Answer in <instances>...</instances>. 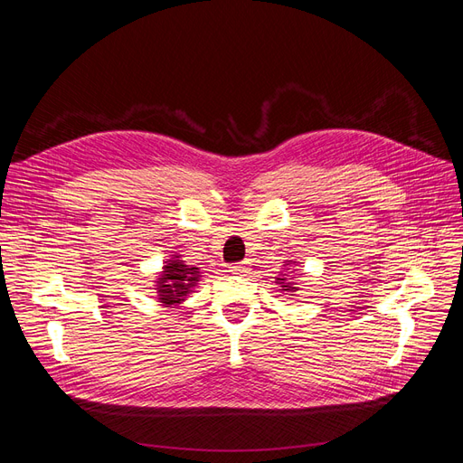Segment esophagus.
<instances>
[{"label":"esophagus","mask_w":463,"mask_h":463,"mask_svg":"<svg viewBox=\"0 0 463 463\" xmlns=\"http://www.w3.org/2000/svg\"><path fill=\"white\" fill-rule=\"evenodd\" d=\"M230 272L232 274H240V276H245L249 272V262L243 260V262H235L230 266Z\"/></svg>","instance_id":"1"}]
</instances>
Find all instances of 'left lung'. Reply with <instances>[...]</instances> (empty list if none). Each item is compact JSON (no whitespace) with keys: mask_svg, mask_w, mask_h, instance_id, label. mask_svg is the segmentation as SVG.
I'll use <instances>...</instances> for the list:
<instances>
[{"mask_svg":"<svg viewBox=\"0 0 463 463\" xmlns=\"http://www.w3.org/2000/svg\"><path fill=\"white\" fill-rule=\"evenodd\" d=\"M282 288H284L286 291H288V289H289V291H291V289H296V288H293V286H291V284H288V282H282Z\"/></svg>","mask_w":463,"mask_h":463,"instance_id":"left-lung-1","label":"left lung"}]
</instances>
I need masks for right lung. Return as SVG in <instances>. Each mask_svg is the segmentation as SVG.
<instances>
[{"mask_svg": "<svg viewBox=\"0 0 463 463\" xmlns=\"http://www.w3.org/2000/svg\"><path fill=\"white\" fill-rule=\"evenodd\" d=\"M167 260L164 266V274L158 278V293L164 305H174L184 301L191 288L199 282V269H189L184 260Z\"/></svg>", "mask_w": 463, "mask_h": 463, "instance_id": "1", "label": "right lung"}]
</instances>
